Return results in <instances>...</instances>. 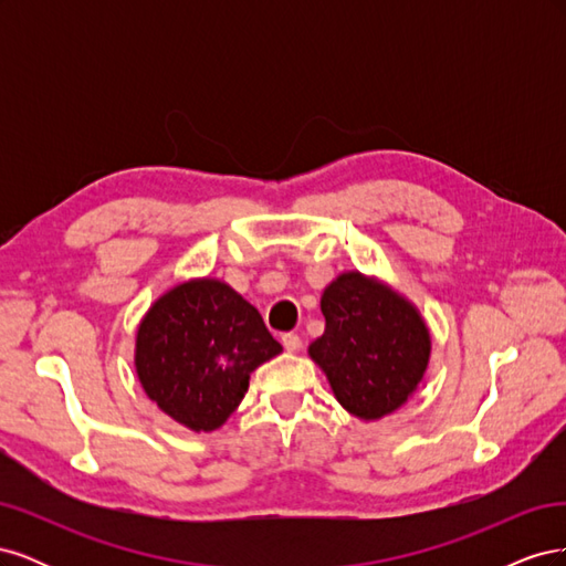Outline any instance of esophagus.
Listing matches in <instances>:
<instances>
[{
  "mask_svg": "<svg viewBox=\"0 0 566 566\" xmlns=\"http://www.w3.org/2000/svg\"><path fill=\"white\" fill-rule=\"evenodd\" d=\"M281 342H283V347H285L287 352H297V349L302 347V339H300V335H295V333H285V335L281 337Z\"/></svg>",
  "mask_w": 566,
  "mask_h": 566,
  "instance_id": "1",
  "label": "esophagus"
}]
</instances>
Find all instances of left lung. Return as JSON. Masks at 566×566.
<instances>
[{
  "instance_id": "8db88e82",
  "label": "left lung",
  "mask_w": 566,
  "mask_h": 566,
  "mask_svg": "<svg viewBox=\"0 0 566 566\" xmlns=\"http://www.w3.org/2000/svg\"><path fill=\"white\" fill-rule=\"evenodd\" d=\"M325 333L310 356L352 416L378 420L408 401L430 361L418 310L380 281L349 271L323 290Z\"/></svg>"
}]
</instances>
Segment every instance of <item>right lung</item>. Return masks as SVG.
<instances>
[{
    "label": "right lung",
    "mask_w": 566,
    "mask_h": 566,
    "mask_svg": "<svg viewBox=\"0 0 566 566\" xmlns=\"http://www.w3.org/2000/svg\"><path fill=\"white\" fill-rule=\"evenodd\" d=\"M283 347L227 283L186 281L165 293L136 333V375L163 413L212 432L243 401L250 373Z\"/></svg>",
    "instance_id": "add662e5"
}]
</instances>
